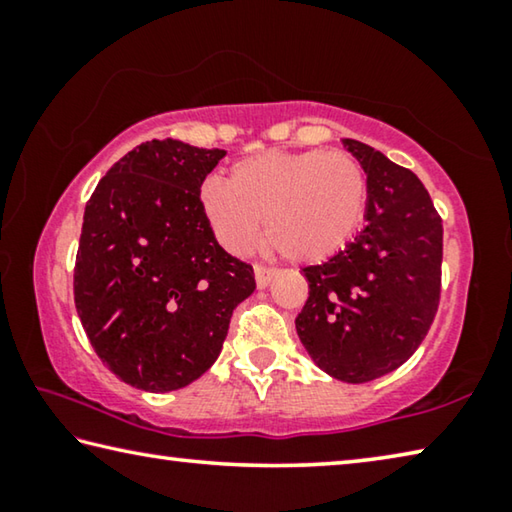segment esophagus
I'll list each match as a JSON object with an SVG mask.
<instances>
[{"instance_id":"34e87169","label":"esophagus","mask_w":512,"mask_h":512,"mask_svg":"<svg viewBox=\"0 0 512 512\" xmlns=\"http://www.w3.org/2000/svg\"><path fill=\"white\" fill-rule=\"evenodd\" d=\"M275 275H277L275 268H268L264 264H255V280H257V287L259 289L268 287V284H271V280H273Z\"/></svg>"}]
</instances>
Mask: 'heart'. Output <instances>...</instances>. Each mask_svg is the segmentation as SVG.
<instances>
[{
  "instance_id": "b5f03b06",
  "label": "heart",
  "mask_w": 512,
  "mask_h": 512,
  "mask_svg": "<svg viewBox=\"0 0 512 512\" xmlns=\"http://www.w3.org/2000/svg\"><path fill=\"white\" fill-rule=\"evenodd\" d=\"M368 201L361 162L345 151H266L239 160L230 180L207 178L201 203L221 244L246 253L262 237L296 262L348 244Z\"/></svg>"
}]
</instances>
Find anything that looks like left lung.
Returning a JSON list of instances; mask_svg holds the SVG:
<instances>
[{
    "mask_svg": "<svg viewBox=\"0 0 512 512\" xmlns=\"http://www.w3.org/2000/svg\"><path fill=\"white\" fill-rule=\"evenodd\" d=\"M368 173L366 225L323 264L305 266L296 318L320 370L348 384L393 372L418 350L440 302L443 219L427 189L372 146L345 140Z\"/></svg>",
    "mask_w": 512,
    "mask_h": 512,
    "instance_id": "obj_1",
    "label": "left lung"
}]
</instances>
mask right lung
Listing matches in <instances>:
<instances>
[{
    "label": "right lung",
    "mask_w": 512,
    "mask_h": 512,
    "mask_svg": "<svg viewBox=\"0 0 512 512\" xmlns=\"http://www.w3.org/2000/svg\"><path fill=\"white\" fill-rule=\"evenodd\" d=\"M223 149L151 140L115 162L83 214L74 302L106 368L167 393L212 366L253 266L225 253L201 203Z\"/></svg>",
    "instance_id": "right-lung-1"
}]
</instances>
